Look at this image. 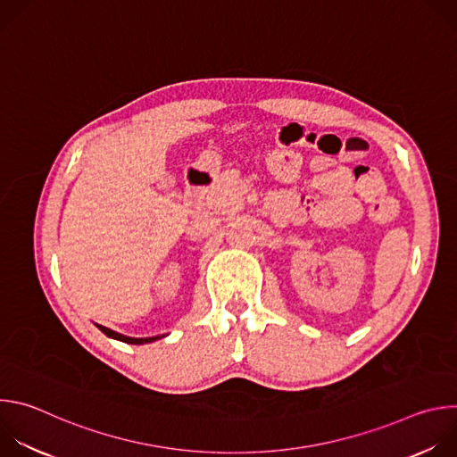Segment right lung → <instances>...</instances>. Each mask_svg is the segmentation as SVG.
Wrapping results in <instances>:
<instances>
[{
  "label": "right lung",
  "instance_id": "1",
  "mask_svg": "<svg viewBox=\"0 0 457 457\" xmlns=\"http://www.w3.org/2000/svg\"><path fill=\"white\" fill-rule=\"evenodd\" d=\"M97 328L108 337V338H113V340H119V342H124V344H132V345H143V344H150V342H155L159 338H162L164 335L161 337H152V338H129V337H124V335H119L108 328H103V325H97Z\"/></svg>",
  "mask_w": 457,
  "mask_h": 457
}]
</instances>
